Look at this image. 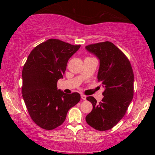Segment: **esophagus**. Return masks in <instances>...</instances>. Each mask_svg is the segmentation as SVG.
Returning a JSON list of instances; mask_svg holds the SVG:
<instances>
[{"label": "esophagus", "instance_id": "34e87169", "mask_svg": "<svg viewBox=\"0 0 155 155\" xmlns=\"http://www.w3.org/2000/svg\"><path fill=\"white\" fill-rule=\"evenodd\" d=\"M81 98H82L83 100H86V96L83 95V94H81Z\"/></svg>", "mask_w": 155, "mask_h": 155}]
</instances>
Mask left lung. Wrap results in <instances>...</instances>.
I'll return each mask as SVG.
<instances>
[{"mask_svg": "<svg viewBox=\"0 0 155 155\" xmlns=\"http://www.w3.org/2000/svg\"><path fill=\"white\" fill-rule=\"evenodd\" d=\"M85 48L99 59L98 81L104 87L103 98L99 103L93 96L87 97L93 109L86 116V122L96 130H109L124 117L132 101V67L127 56L110 41L90 44Z\"/></svg>", "mask_w": 155, "mask_h": 155, "instance_id": "8db88e82", "label": "left lung"}]
</instances>
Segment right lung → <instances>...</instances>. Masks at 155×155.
Returning a JSON list of instances; mask_svg holds the SVG:
<instances>
[{
	"instance_id": "right-lung-1",
	"label": "right lung",
	"mask_w": 155,
	"mask_h": 155,
	"mask_svg": "<svg viewBox=\"0 0 155 155\" xmlns=\"http://www.w3.org/2000/svg\"><path fill=\"white\" fill-rule=\"evenodd\" d=\"M57 39H49L35 47L22 72V94L31 119L46 130L61 125L67 113L81 100L77 92L57 90L69 59L80 48Z\"/></svg>"
}]
</instances>
